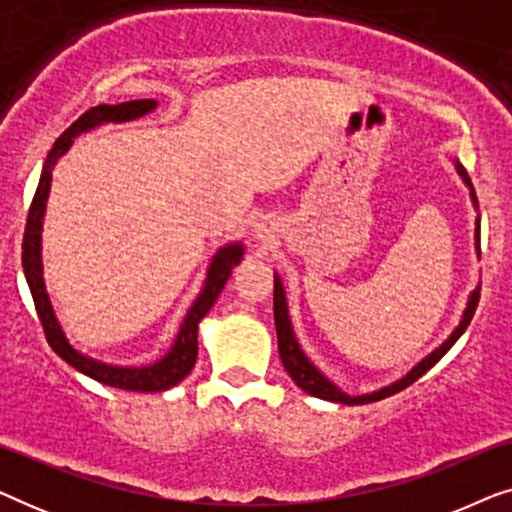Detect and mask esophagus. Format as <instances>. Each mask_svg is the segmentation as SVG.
<instances>
[{"label":"esophagus","instance_id":"34e87169","mask_svg":"<svg viewBox=\"0 0 512 512\" xmlns=\"http://www.w3.org/2000/svg\"><path fill=\"white\" fill-rule=\"evenodd\" d=\"M265 233H268V228H265V226H256V235H258V237H263Z\"/></svg>","mask_w":512,"mask_h":512}]
</instances>
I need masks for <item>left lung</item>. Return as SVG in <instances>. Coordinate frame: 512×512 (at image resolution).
Segmentation results:
<instances>
[{
  "mask_svg": "<svg viewBox=\"0 0 512 512\" xmlns=\"http://www.w3.org/2000/svg\"><path fill=\"white\" fill-rule=\"evenodd\" d=\"M454 167H457V174L461 179H464V184L468 186V191H471V202L473 207L478 209V198H475V191H473V184L471 179H468V174L464 170V165L459 163V160H454ZM475 249H478V256H480V216L475 219ZM478 300H480V286H475L471 291V296H468V303L464 307V314H461L459 319V326L454 328V331L447 335V340L443 345L433 349L429 356H424L422 361L415 363L408 373L403 377H398L396 382L387 384V387L377 389V391H370V394H361V396H349L342 391L338 384H333L328 377L321 373V370L314 366V363L307 359V354L303 352V347L298 345V338L296 333H293V324H291V317H289V300H286V291H284V282L282 277L275 272V326H277V345H279V359H282L286 373L291 375V380L298 384L300 389L305 391V394L310 396H317V398H324V401H333V403H345V405H363V403H373V401H380V398H387L391 394H398V391L410 387L412 382L419 380L426 370L436 366V363L443 359L447 354V349H450L454 342L461 338V333L466 331V326L471 324L473 319V312L475 307H478Z\"/></svg>",
  "mask_w": 512,
  "mask_h": 512,
  "instance_id": "8db88e82",
  "label": "left lung"
}]
</instances>
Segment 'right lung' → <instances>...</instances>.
<instances>
[{"instance_id": "add662e5", "label": "right lung", "mask_w": 512, "mask_h": 512, "mask_svg": "<svg viewBox=\"0 0 512 512\" xmlns=\"http://www.w3.org/2000/svg\"><path fill=\"white\" fill-rule=\"evenodd\" d=\"M156 100H132L123 104H100L86 111L79 121H74L69 128L58 137V142L53 144V149L48 151V158L41 170V179L34 193L30 214H27V226L23 237V270L27 286H30L34 307L44 326L48 345L53 347V352L65 359L69 366H74L79 373L93 377V380L109 384V387L125 389V391H165L179 384L184 377L191 373L198 359V328L200 321L205 319V314L212 310V305L219 298V293L226 286L228 277L233 275V268L242 261L244 256V244L242 242H230L212 256V263L207 268L205 284L198 293V298L193 300V305L188 307L184 321H181L177 338H174L172 347L167 349L165 356H160L158 361L149 363V366H114V363L97 361L93 356H86L79 352L72 342H69L65 328H62L58 314L53 310L51 296H48L46 279H44V258H41V230H44V214H46V202L48 193H51V181H53V167L58 165V160L72 149L74 139L90 132L100 125L107 123H128L137 121L151 111H156Z\"/></svg>"}]
</instances>
